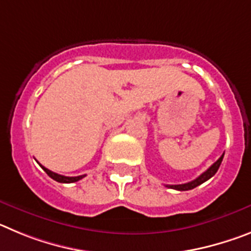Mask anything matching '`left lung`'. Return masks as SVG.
Returning <instances> with one entry per match:
<instances>
[{
	"mask_svg": "<svg viewBox=\"0 0 251 251\" xmlns=\"http://www.w3.org/2000/svg\"><path fill=\"white\" fill-rule=\"evenodd\" d=\"M223 158H224V154L220 157V158L217 159L216 162H215L211 167H208L202 175H200V176L197 177L196 179H194V181H191V182L182 183V185H166V187L174 188V190H178V191H187V190H192V188L197 187V186L201 185V183H203V182H206L207 179H210L215 174H216L217 170H219V167H220L221 162H223Z\"/></svg>",
	"mask_w": 251,
	"mask_h": 251,
	"instance_id": "1",
	"label": "left lung"
}]
</instances>
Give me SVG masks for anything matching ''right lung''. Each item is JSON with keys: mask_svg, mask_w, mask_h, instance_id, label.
Instances as JSON below:
<instances>
[{"mask_svg": "<svg viewBox=\"0 0 251 251\" xmlns=\"http://www.w3.org/2000/svg\"><path fill=\"white\" fill-rule=\"evenodd\" d=\"M41 166V168H43L44 171H45L46 174L49 175V176L51 177L52 179H55V181H57V182H61V183H72V182H76V181H79V179H81L83 177H85V175H83V176H76V177H66V176H61V175H57L55 174V172H52V171L48 170L46 167H44L43 165Z\"/></svg>", "mask_w": 251, "mask_h": 251, "instance_id": "obj_1", "label": "right lung"}]
</instances>
